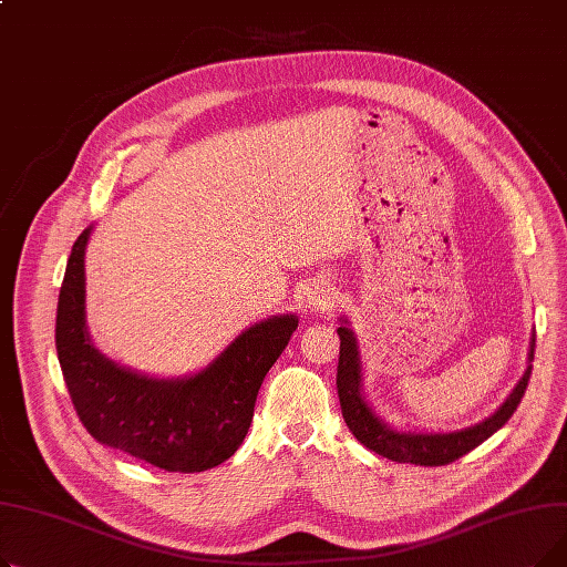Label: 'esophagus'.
<instances>
[{
    "mask_svg": "<svg viewBox=\"0 0 567 567\" xmlns=\"http://www.w3.org/2000/svg\"><path fill=\"white\" fill-rule=\"evenodd\" d=\"M308 303H310V308H315V310L329 308V306L333 303V291H331L329 287L317 285V287L310 291V296H308Z\"/></svg>",
    "mask_w": 567,
    "mask_h": 567,
    "instance_id": "34e87169",
    "label": "esophagus"
}]
</instances>
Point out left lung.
I'll return each mask as SVG.
<instances>
[{
	"label": "left lung",
	"instance_id": "obj_1",
	"mask_svg": "<svg viewBox=\"0 0 567 567\" xmlns=\"http://www.w3.org/2000/svg\"><path fill=\"white\" fill-rule=\"evenodd\" d=\"M338 336H340L338 398H340L344 423L351 430V434L365 445V449L374 451L381 457H389L393 462L443 466L471 453L475 445L487 441L496 430H501L511 421V415L517 411L530 379V365H528L524 377L515 385V391L501 404V409L494 415H489L487 421L473 425L468 430H460L451 434H402L381 423L372 413V409L365 404L361 395V359H359V347H355V338L349 329H344V326H340ZM533 347H535V340H530L528 361H533Z\"/></svg>",
	"mask_w": 567,
	"mask_h": 567
}]
</instances>
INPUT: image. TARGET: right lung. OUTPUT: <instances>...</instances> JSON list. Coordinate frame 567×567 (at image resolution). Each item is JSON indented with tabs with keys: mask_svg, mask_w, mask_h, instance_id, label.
Segmentation results:
<instances>
[{
	"mask_svg": "<svg viewBox=\"0 0 567 567\" xmlns=\"http://www.w3.org/2000/svg\"><path fill=\"white\" fill-rule=\"evenodd\" d=\"M73 244L56 306V355L78 419L99 443L165 471L197 473L244 443L266 372L299 326L282 315L250 326L204 372L148 379L107 361L84 323V248Z\"/></svg>",
	"mask_w": 567,
	"mask_h": 567,
	"instance_id": "add662e5",
	"label": "right lung"
}]
</instances>
